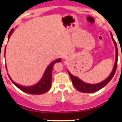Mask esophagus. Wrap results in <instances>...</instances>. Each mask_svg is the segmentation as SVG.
<instances>
[{
  "instance_id": "obj_1",
  "label": "esophagus",
  "mask_w": 122,
  "mask_h": 122,
  "mask_svg": "<svg viewBox=\"0 0 122 122\" xmlns=\"http://www.w3.org/2000/svg\"><path fill=\"white\" fill-rule=\"evenodd\" d=\"M66 57H65V59H66Z\"/></svg>"
}]
</instances>
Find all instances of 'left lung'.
<instances>
[{
    "instance_id": "8db88e82",
    "label": "left lung",
    "mask_w": 122,
    "mask_h": 122,
    "mask_svg": "<svg viewBox=\"0 0 122 122\" xmlns=\"http://www.w3.org/2000/svg\"><path fill=\"white\" fill-rule=\"evenodd\" d=\"M112 39L113 40L114 43H115V45L116 47V60H115V65H114L113 70L112 71V72L111 73V74L108 78H106V80H104L101 83H97V84H89V83H87L83 82L81 80H80L79 78H78L76 76H73L68 71V73L70 75V76L71 79V81H72V83L73 84V85L75 86V87L76 88L78 91H80L81 92L84 93H92L94 92H96V91L100 90L101 89H102L104 86H106L107 84H108L110 81L112 80L113 77L115 73L116 70H117V63H118V49H117V43L114 40L113 37L112 36Z\"/></svg>"
}]
</instances>
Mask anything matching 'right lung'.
I'll return each instance as SVG.
<instances>
[{
  "label": "right lung",
  "instance_id": "right-lung-1",
  "mask_svg": "<svg viewBox=\"0 0 122 122\" xmlns=\"http://www.w3.org/2000/svg\"><path fill=\"white\" fill-rule=\"evenodd\" d=\"M13 31V29L10 30V33L8 35V39H9L11 33ZM61 61V59H58L57 60H56L52 63H51L47 69L46 70V71L44 73V76L42 77V78L41 80V81H39V83L36 84V85H33V86H30V87H25V86H22V85H18L17 83L12 81L11 80V78H10V76H9L10 80L12 81V83H14V85H16V87L19 88L20 90H21L22 91H23L25 92L28 93V94H35L39 95L42 94L44 93H46V92H47L51 88V81H52V68L54 64L57 62H60Z\"/></svg>",
  "mask_w": 122,
  "mask_h": 122
}]
</instances>
